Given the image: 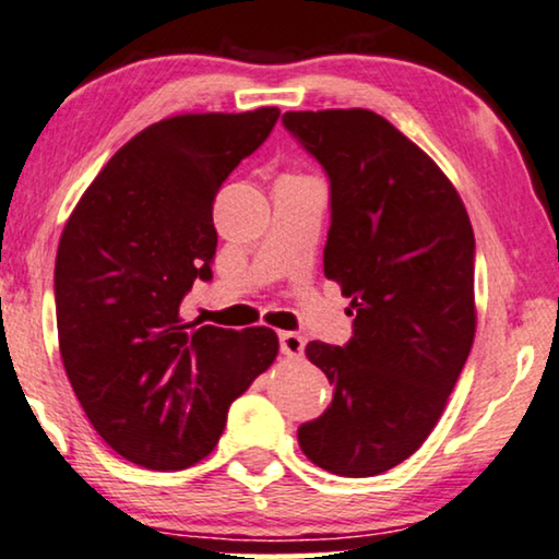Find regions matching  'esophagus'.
Instances as JSON below:
<instances>
[{
    "instance_id": "34e87169",
    "label": "esophagus",
    "mask_w": 559,
    "mask_h": 559,
    "mask_svg": "<svg viewBox=\"0 0 559 559\" xmlns=\"http://www.w3.org/2000/svg\"><path fill=\"white\" fill-rule=\"evenodd\" d=\"M278 340H281V352L286 357H294V359H298L304 355V336L301 334H296V332H281L278 334Z\"/></svg>"
}]
</instances>
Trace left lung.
<instances>
[{
    "mask_svg": "<svg viewBox=\"0 0 559 559\" xmlns=\"http://www.w3.org/2000/svg\"><path fill=\"white\" fill-rule=\"evenodd\" d=\"M283 126L332 182L324 276L355 311L347 347L306 344L334 400L298 443L336 476H377L426 443L468 359L474 227L443 169L374 111H288Z\"/></svg>",
    "mask_w": 559,
    "mask_h": 559,
    "instance_id": "1",
    "label": "left lung"
}]
</instances>
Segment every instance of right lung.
<instances>
[{"mask_svg": "<svg viewBox=\"0 0 559 559\" xmlns=\"http://www.w3.org/2000/svg\"><path fill=\"white\" fill-rule=\"evenodd\" d=\"M281 111L179 114L146 126L88 185L55 258L58 342L96 433L126 461L179 471L212 453L227 407L278 355L269 326L185 324L212 278V202Z\"/></svg>", "mask_w": 559, "mask_h": 559, "instance_id": "obj_1", "label": "right lung"}]
</instances>
